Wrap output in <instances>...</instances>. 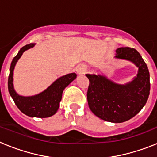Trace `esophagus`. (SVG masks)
Here are the masks:
<instances>
[{"mask_svg":"<svg viewBox=\"0 0 157 157\" xmlns=\"http://www.w3.org/2000/svg\"><path fill=\"white\" fill-rule=\"evenodd\" d=\"M86 67L85 65H79V66L77 68V71L78 74L80 75H83L85 74L86 72Z\"/></svg>","mask_w":157,"mask_h":157,"instance_id":"1","label":"esophagus"}]
</instances>
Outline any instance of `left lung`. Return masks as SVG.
I'll return each mask as SVG.
<instances>
[{
    "mask_svg": "<svg viewBox=\"0 0 157 157\" xmlns=\"http://www.w3.org/2000/svg\"><path fill=\"white\" fill-rule=\"evenodd\" d=\"M116 58L127 59L138 67L130 82L120 85L103 75L86 74L89 108L95 116L112 123H123L138 114L146 104L150 91L149 72L138 51L130 47L116 49Z\"/></svg>",
    "mask_w": 157,
    "mask_h": 157,
    "instance_id": "left-lung-1",
    "label": "left lung"
}]
</instances>
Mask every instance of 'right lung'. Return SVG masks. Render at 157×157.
<instances>
[{
    "label": "right lung",
    "instance_id": "1",
    "mask_svg": "<svg viewBox=\"0 0 157 157\" xmlns=\"http://www.w3.org/2000/svg\"><path fill=\"white\" fill-rule=\"evenodd\" d=\"M35 44L30 43L22 47L18 54L12 59L8 76V87L11 97L18 109L30 117L47 118L56 114L59 107L63 91L76 78L75 73H71L59 78L46 90L34 96L23 97L15 91L13 87V71L16 62L21 57L23 52L34 47Z\"/></svg>",
    "mask_w": 157,
    "mask_h": 157
}]
</instances>
